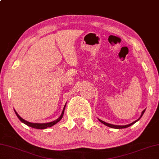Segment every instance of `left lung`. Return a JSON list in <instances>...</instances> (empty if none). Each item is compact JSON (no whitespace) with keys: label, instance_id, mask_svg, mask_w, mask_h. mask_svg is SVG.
I'll return each mask as SVG.
<instances>
[{"label":"left lung","instance_id":"1","mask_svg":"<svg viewBox=\"0 0 159 159\" xmlns=\"http://www.w3.org/2000/svg\"><path fill=\"white\" fill-rule=\"evenodd\" d=\"M145 110H146V109H145L144 110H143V112H141V116H140V118H139V119L136 120H135L134 122H133V123H130V124H128V125H112V124H110V123H105V122L102 121V120H100V119H98V120H99V121L101 122V123H103V124H104V125H106V126H108V127H110V128H116V129H121V128H128V127H129V126H130V125H133V124H134L135 123H136L137 121H139V120L141 119V117L143 116V113H144V112H145Z\"/></svg>","mask_w":159,"mask_h":159}]
</instances>
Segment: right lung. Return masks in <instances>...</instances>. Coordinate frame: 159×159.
<instances>
[{
    "label": "right lung",
    "instance_id": "1",
    "mask_svg": "<svg viewBox=\"0 0 159 159\" xmlns=\"http://www.w3.org/2000/svg\"><path fill=\"white\" fill-rule=\"evenodd\" d=\"M66 104H65V105H64V107L63 108V110H62V112H61V116L59 117V118H57V120H55L52 121V122H49V123H31V122L26 121V120H25L24 119H23L21 117H20L19 115L17 113V112L15 110H14V111H15L16 115L17 117L18 118V119H19L23 123L26 124V125H28V126H29V127H31L33 128H36V129H46V128H47L52 127V126L55 125V124H57V123H58V122L61 120V118H62V117H63L64 110H65Z\"/></svg>",
    "mask_w": 159,
    "mask_h": 159
}]
</instances>
